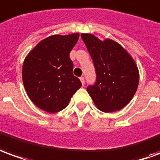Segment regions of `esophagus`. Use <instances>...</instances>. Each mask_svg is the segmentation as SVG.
Masks as SVG:
<instances>
[{
    "label": "esophagus",
    "mask_w": 160,
    "mask_h": 160,
    "mask_svg": "<svg viewBox=\"0 0 160 160\" xmlns=\"http://www.w3.org/2000/svg\"><path fill=\"white\" fill-rule=\"evenodd\" d=\"M80 81H81V82H82V85H84L85 81H84V78H83V77H81V78H80Z\"/></svg>",
    "instance_id": "34e87169"
}]
</instances>
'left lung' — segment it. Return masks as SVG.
Masks as SVG:
<instances>
[{
  "mask_svg": "<svg viewBox=\"0 0 160 160\" xmlns=\"http://www.w3.org/2000/svg\"><path fill=\"white\" fill-rule=\"evenodd\" d=\"M82 40L96 68V82L87 91L96 108L105 113L115 112L132 100L139 85L135 61L125 48L110 38L82 33Z\"/></svg>",
  "mask_w": 160,
  "mask_h": 160,
  "instance_id": "obj_1",
  "label": "left lung"
}]
</instances>
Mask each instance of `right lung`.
<instances>
[{"mask_svg":"<svg viewBox=\"0 0 160 160\" xmlns=\"http://www.w3.org/2000/svg\"><path fill=\"white\" fill-rule=\"evenodd\" d=\"M78 38V32L49 36L38 43L24 60V87L30 100L42 110L57 113L64 109L81 88L70 58Z\"/></svg>","mask_w":160,"mask_h":160,"instance_id":"1","label":"right lung"}]
</instances>
